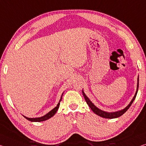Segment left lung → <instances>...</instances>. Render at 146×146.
Segmentation results:
<instances>
[{"instance_id":"left-lung-1","label":"left lung","mask_w":146,"mask_h":146,"mask_svg":"<svg viewBox=\"0 0 146 146\" xmlns=\"http://www.w3.org/2000/svg\"><path fill=\"white\" fill-rule=\"evenodd\" d=\"M138 85H139V77H138V82H137V88H136V93L135 96L133 97V99H132L131 101L130 102V103L127 106H126L125 108H123V110H119V111H117V112H105V111H103L102 110L99 109L98 108L97 106H95L93 103H92V101L88 99V98L86 96V94H84V91L82 90V94H83V96L84 97V99L86 101V103L88 105V106H90V108H91L92 110L93 111V112L95 113V114L99 115V116L102 117H105V118H109V119H113V118H116V117H118L119 116H121V115H123L125 112H126V111L129 109V107L131 106L132 103H133L134 100H135V98H136V94H137V92H138Z\"/></svg>"}]
</instances>
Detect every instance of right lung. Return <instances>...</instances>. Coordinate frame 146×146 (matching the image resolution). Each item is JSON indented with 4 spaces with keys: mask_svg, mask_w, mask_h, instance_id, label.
<instances>
[{
    "mask_svg": "<svg viewBox=\"0 0 146 146\" xmlns=\"http://www.w3.org/2000/svg\"><path fill=\"white\" fill-rule=\"evenodd\" d=\"M63 94H64V93H63ZM63 94H62L60 99V101H59V103H58V105H57V106H56V107L53 108L52 110H50L49 112H48L47 114H45V115H43V116L40 117H35V118H30V117H26V116H25V115H23V116H24L27 119L29 120V121H34V122H40V121H45V120H47V119H48L50 118V117H52L53 115H54L55 114H56V112H57L60 103V101H62V96H63Z\"/></svg>",
    "mask_w": 146,
    "mask_h": 146,
    "instance_id": "1",
    "label": "right lung"
}]
</instances>
